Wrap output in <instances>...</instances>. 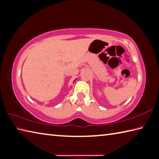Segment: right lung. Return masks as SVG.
<instances>
[{
    "label": "right lung",
    "instance_id": "obj_1",
    "mask_svg": "<svg viewBox=\"0 0 159 159\" xmlns=\"http://www.w3.org/2000/svg\"><path fill=\"white\" fill-rule=\"evenodd\" d=\"M75 80H74V82H75Z\"/></svg>",
    "mask_w": 159,
    "mask_h": 159
}]
</instances>
